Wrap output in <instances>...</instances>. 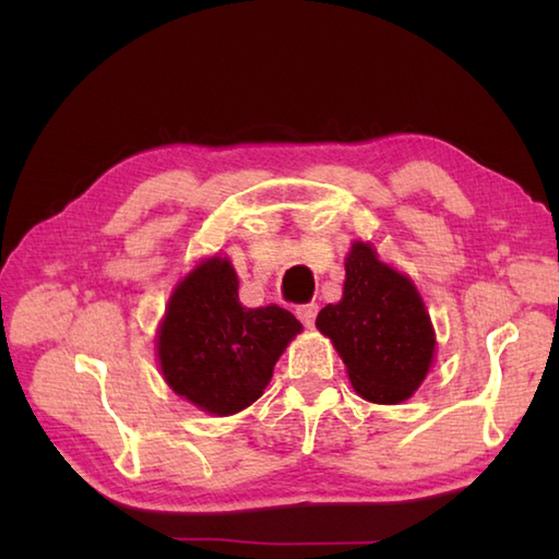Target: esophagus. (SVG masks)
<instances>
[{
	"instance_id": "1",
	"label": "esophagus",
	"mask_w": 559,
	"mask_h": 559,
	"mask_svg": "<svg viewBox=\"0 0 559 559\" xmlns=\"http://www.w3.org/2000/svg\"><path fill=\"white\" fill-rule=\"evenodd\" d=\"M317 312H319V305H317V302H305V305L298 307V310H295V314H298V319H300V322H302L307 329L314 326Z\"/></svg>"
}]
</instances>
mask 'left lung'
Here are the masks:
<instances>
[{
    "label": "left lung",
    "instance_id": "8db88e82",
    "mask_svg": "<svg viewBox=\"0 0 559 559\" xmlns=\"http://www.w3.org/2000/svg\"><path fill=\"white\" fill-rule=\"evenodd\" d=\"M317 329L334 341L367 401H406L432 365L435 331L418 290L365 242L353 245L343 300L317 314Z\"/></svg>",
    "mask_w": 559,
    "mask_h": 559
}]
</instances>
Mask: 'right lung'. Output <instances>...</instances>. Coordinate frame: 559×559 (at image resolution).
I'll return each mask as SVG.
<instances>
[{
  "label": "right lung",
  "instance_id": "right-lung-1",
  "mask_svg": "<svg viewBox=\"0 0 559 559\" xmlns=\"http://www.w3.org/2000/svg\"><path fill=\"white\" fill-rule=\"evenodd\" d=\"M302 324L278 305L247 310L228 259L197 266L173 293L158 358L165 382L201 411L233 415L254 403Z\"/></svg>",
  "mask_w": 559,
  "mask_h": 559
}]
</instances>
